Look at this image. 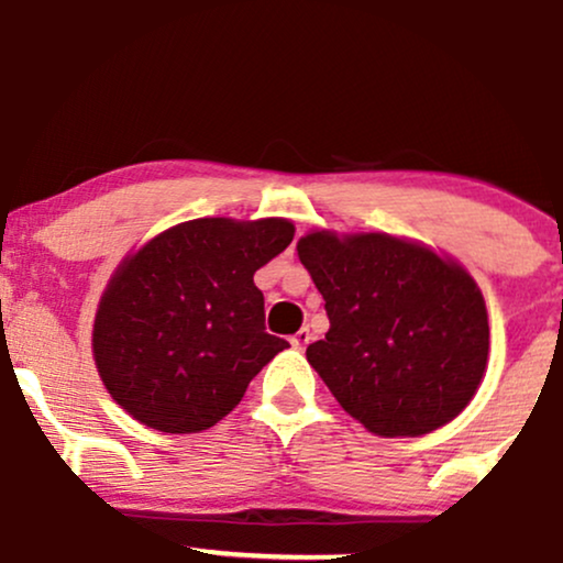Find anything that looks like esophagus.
Returning a JSON list of instances; mask_svg holds the SVG:
<instances>
[{
    "label": "esophagus",
    "mask_w": 563,
    "mask_h": 563,
    "mask_svg": "<svg viewBox=\"0 0 563 563\" xmlns=\"http://www.w3.org/2000/svg\"><path fill=\"white\" fill-rule=\"evenodd\" d=\"M309 341H312V333H309L307 328H301L299 333L290 335V346H294V349H303V346L309 344Z\"/></svg>",
    "instance_id": "34e87169"
}]
</instances>
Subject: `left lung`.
<instances>
[{"instance_id":"8db88e82","label":"left lung","mask_w":563,"mask_h":563,"mask_svg":"<svg viewBox=\"0 0 563 563\" xmlns=\"http://www.w3.org/2000/svg\"><path fill=\"white\" fill-rule=\"evenodd\" d=\"M296 251L331 320L307 360L349 416L378 437H421L471 402L489 325L461 264L386 232L318 230Z\"/></svg>"}]
</instances>
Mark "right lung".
I'll return each instance as SVG.
<instances>
[{"label":"right lung","instance_id":"obj_1","mask_svg":"<svg viewBox=\"0 0 563 563\" xmlns=\"http://www.w3.org/2000/svg\"><path fill=\"white\" fill-rule=\"evenodd\" d=\"M294 241L288 219H190L126 256L97 307V373L134 421L196 434L288 346L264 331L254 273Z\"/></svg>","mask_w":563,"mask_h":563}]
</instances>
